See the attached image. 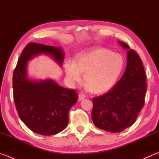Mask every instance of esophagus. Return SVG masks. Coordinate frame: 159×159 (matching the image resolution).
<instances>
[{
  "label": "esophagus",
  "instance_id": "obj_1",
  "mask_svg": "<svg viewBox=\"0 0 159 159\" xmlns=\"http://www.w3.org/2000/svg\"><path fill=\"white\" fill-rule=\"evenodd\" d=\"M85 98V95H84V94H83V93L79 94V99H80V100H83V99Z\"/></svg>",
  "mask_w": 159,
  "mask_h": 159
}]
</instances>
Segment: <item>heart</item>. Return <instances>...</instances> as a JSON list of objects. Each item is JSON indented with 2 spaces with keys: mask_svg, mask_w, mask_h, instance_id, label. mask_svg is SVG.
<instances>
[{
  "mask_svg": "<svg viewBox=\"0 0 159 159\" xmlns=\"http://www.w3.org/2000/svg\"><path fill=\"white\" fill-rule=\"evenodd\" d=\"M124 64V58L120 53L95 47L79 54L75 62L67 60L65 73L72 84L79 82L81 73H84L86 89L99 94L107 92L115 85Z\"/></svg>",
  "mask_w": 159,
  "mask_h": 159,
  "instance_id": "heart-1",
  "label": "heart"
}]
</instances>
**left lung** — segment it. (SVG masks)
<instances>
[{"mask_svg": "<svg viewBox=\"0 0 159 159\" xmlns=\"http://www.w3.org/2000/svg\"><path fill=\"white\" fill-rule=\"evenodd\" d=\"M118 43L124 49L129 48L125 43ZM146 91V74L141 59L134 50H129L127 66L121 79L109 92L93 98L94 124L113 133L130 127L143 108Z\"/></svg>", "mask_w": 159, "mask_h": 159, "instance_id": "1", "label": "left lung"}]
</instances>
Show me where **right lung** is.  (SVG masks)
Masks as SVG:
<instances>
[{"mask_svg":"<svg viewBox=\"0 0 159 159\" xmlns=\"http://www.w3.org/2000/svg\"><path fill=\"white\" fill-rule=\"evenodd\" d=\"M41 53L50 55L62 65L64 52L61 48L27 44L13 73V98L19 116L25 124L34 133L51 135L66 127L69 109L76 104L78 95L74 89L61 87L52 80L35 81L27 79V61Z\"/></svg>","mask_w":159,"mask_h":159,"instance_id":"right-lung-1","label":"right lung"}]
</instances>
